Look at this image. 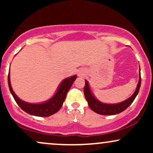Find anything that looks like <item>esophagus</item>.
<instances>
[{"label":"esophagus","instance_id":"34e87169","mask_svg":"<svg viewBox=\"0 0 153 153\" xmlns=\"http://www.w3.org/2000/svg\"><path fill=\"white\" fill-rule=\"evenodd\" d=\"M84 75H85V74H84V72L82 71H79L78 72V75L79 77L83 76Z\"/></svg>","mask_w":153,"mask_h":153}]
</instances>
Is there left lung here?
<instances>
[{"label": "left lung", "mask_w": 153, "mask_h": 153, "mask_svg": "<svg viewBox=\"0 0 153 153\" xmlns=\"http://www.w3.org/2000/svg\"><path fill=\"white\" fill-rule=\"evenodd\" d=\"M85 85L84 87V95L86 101H88V104L91 109L94 111L96 113L99 114L101 115H114L117 114L121 113L123 111L129 107L131 104V103L134 101L136 96H137L139 91H140V85H141V75H140V76H139V82L136 88L134 93L133 94L129 99L122 102L114 103V104H109V103H104L99 101L94 96V94L91 92L90 86H89L88 82L86 80Z\"/></svg>", "instance_id": "1"}]
</instances>
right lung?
Returning <instances> with one entry per match:
<instances>
[{
  "label": "right lung",
  "mask_w": 153,
  "mask_h": 153,
  "mask_svg": "<svg viewBox=\"0 0 153 153\" xmlns=\"http://www.w3.org/2000/svg\"><path fill=\"white\" fill-rule=\"evenodd\" d=\"M76 78L77 75H75L73 76L64 79L59 84L58 88H57L54 96L45 102L39 103H31L26 102V101H22V99H19L18 96L15 94L13 89H12L11 85H10V71L8 73V82L10 94H12L17 104L20 106V108L23 111L33 116L46 117L54 114L60 109L63 102L65 100L67 93L71 88Z\"/></svg>",
  "instance_id": "add662e5"
}]
</instances>
